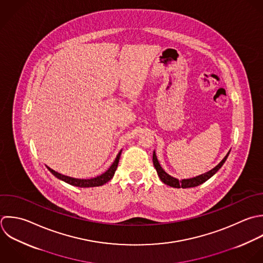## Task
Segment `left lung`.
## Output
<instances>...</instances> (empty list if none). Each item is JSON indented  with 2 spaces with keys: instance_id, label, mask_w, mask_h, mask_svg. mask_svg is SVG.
<instances>
[{
  "instance_id": "obj_1",
  "label": "left lung",
  "mask_w": 263,
  "mask_h": 263,
  "mask_svg": "<svg viewBox=\"0 0 263 263\" xmlns=\"http://www.w3.org/2000/svg\"><path fill=\"white\" fill-rule=\"evenodd\" d=\"M230 152H231V151H230ZM230 152L227 154V156L223 158V160H222L216 167H214L213 169H211L210 171H208V172H206V173H204V174H201V175H199V176L193 177V178L181 179V180H179V179H177V178H175V177L169 175V174L162 168V166L160 165L159 160H158V158H157V156H156V152H155V151H154V154H153V162H154V166H155V168H156V170H157V173H158L160 179H161L165 184H167V185H169V186H172V187H175V189H180V187H182V189H189V187L198 186V185L204 183L205 181H207L208 179H210V178L222 167V165L226 163V161H227V159H228V157H229V155H230Z\"/></svg>"
}]
</instances>
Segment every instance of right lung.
Listing matches in <instances>:
<instances>
[{"label":"right lung","mask_w":263,"mask_h":263,"mask_svg":"<svg viewBox=\"0 0 263 263\" xmlns=\"http://www.w3.org/2000/svg\"><path fill=\"white\" fill-rule=\"evenodd\" d=\"M121 154H122V151H120V153L118 154L116 160L114 161V163L111 164V166L104 172L102 173L101 175L99 176H96L94 178H90V179H79V178H73V177H69V176H65V175H62L56 171H54L53 169L48 168V170L55 176L57 177L58 179L70 184V185H73V186H78V187H94V186H100V185H103L105 184L106 182H108L115 175V172L117 170V167H118V164H119V161H120V157H121Z\"/></svg>","instance_id":"add662e5"}]
</instances>
